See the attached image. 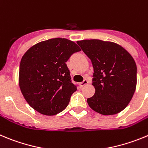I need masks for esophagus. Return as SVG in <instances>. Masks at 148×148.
I'll list each match as a JSON object with an SVG mask.
<instances>
[{
  "mask_svg": "<svg viewBox=\"0 0 148 148\" xmlns=\"http://www.w3.org/2000/svg\"><path fill=\"white\" fill-rule=\"evenodd\" d=\"M87 84H88L87 79H84L83 81H82V82H81V83L79 84V85H80V86H81V87H83L84 86H85V85Z\"/></svg>",
  "mask_w": 148,
  "mask_h": 148,
  "instance_id": "34e87169",
  "label": "esophagus"
}]
</instances>
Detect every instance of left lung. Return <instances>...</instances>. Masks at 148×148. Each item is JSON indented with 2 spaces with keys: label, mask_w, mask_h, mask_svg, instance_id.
<instances>
[{
  "label": "left lung",
  "mask_w": 148,
  "mask_h": 148,
  "mask_svg": "<svg viewBox=\"0 0 148 148\" xmlns=\"http://www.w3.org/2000/svg\"><path fill=\"white\" fill-rule=\"evenodd\" d=\"M92 63L95 92L87 99L89 107L103 115L116 114L128 106L136 86L137 68L131 54L112 42H77Z\"/></svg>",
  "instance_id": "obj_1"
}]
</instances>
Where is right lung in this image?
Listing matches in <instances>:
<instances>
[{"label": "right lung", "instance_id": "add662e5", "mask_svg": "<svg viewBox=\"0 0 148 148\" xmlns=\"http://www.w3.org/2000/svg\"><path fill=\"white\" fill-rule=\"evenodd\" d=\"M80 51L74 42L53 38L26 51L20 62L19 85L30 106L49 116L67 106L78 85L72 82L66 62Z\"/></svg>", "mask_w": 148, "mask_h": 148}]
</instances>
